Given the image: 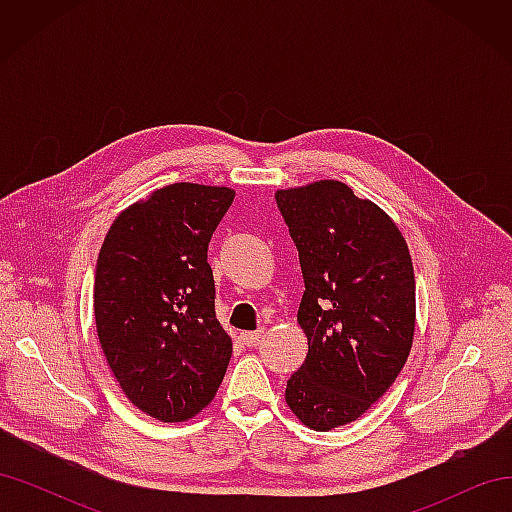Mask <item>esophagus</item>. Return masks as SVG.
Here are the masks:
<instances>
[{
	"mask_svg": "<svg viewBox=\"0 0 512 512\" xmlns=\"http://www.w3.org/2000/svg\"><path fill=\"white\" fill-rule=\"evenodd\" d=\"M260 339H262V331H250V333H241V342H243L247 348H254V346H258Z\"/></svg>",
	"mask_w": 512,
	"mask_h": 512,
	"instance_id": "esophagus-1",
	"label": "esophagus"
}]
</instances>
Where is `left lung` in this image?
I'll return each mask as SVG.
<instances>
[{"label":"left lung","mask_w":512,"mask_h":512,"mask_svg":"<svg viewBox=\"0 0 512 512\" xmlns=\"http://www.w3.org/2000/svg\"><path fill=\"white\" fill-rule=\"evenodd\" d=\"M275 200L305 282L297 320L307 356L286 384V404L309 429L329 431L365 414L408 361L412 258L389 215L342 181L277 190Z\"/></svg>","instance_id":"obj_1"}]
</instances>
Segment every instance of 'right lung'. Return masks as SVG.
Segmentation results:
<instances>
[{"instance_id": "add662e5", "label": "right lung", "mask_w": 512, "mask_h": 512, "mask_svg": "<svg viewBox=\"0 0 512 512\" xmlns=\"http://www.w3.org/2000/svg\"><path fill=\"white\" fill-rule=\"evenodd\" d=\"M232 200L220 185L170 183L123 209L102 243L100 346L121 391L162 423L207 408L226 374L232 339L215 318L207 247Z\"/></svg>"}]
</instances>
